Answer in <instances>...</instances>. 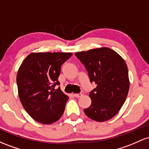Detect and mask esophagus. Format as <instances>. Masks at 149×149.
Instances as JSON below:
<instances>
[{
	"label": "esophagus",
	"mask_w": 149,
	"mask_h": 149,
	"mask_svg": "<svg viewBox=\"0 0 149 149\" xmlns=\"http://www.w3.org/2000/svg\"><path fill=\"white\" fill-rule=\"evenodd\" d=\"M83 95V91H81V92L80 93H78V94H74L73 95H74L75 97H81Z\"/></svg>",
	"instance_id": "esophagus-1"
}]
</instances>
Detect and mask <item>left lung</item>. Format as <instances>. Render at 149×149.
<instances>
[{
  "label": "left lung",
  "instance_id": "obj_1",
  "mask_svg": "<svg viewBox=\"0 0 149 149\" xmlns=\"http://www.w3.org/2000/svg\"><path fill=\"white\" fill-rule=\"evenodd\" d=\"M91 83L97 87L91 91V105L84 109L89 118L104 122L117 114L125 103L130 88L128 68L125 60L107 47L77 52Z\"/></svg>",
  "mask_w": 149,
  "mask_h": 149
}]
</instances>
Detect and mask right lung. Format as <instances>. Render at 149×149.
<instances>
[{"instance_id":"right-lung-1","label":"right lung","mask_w":149,"mask_h":149,"mask_svg":"<svg viewBox=\"0 0 149 149\" xmlns=\"http://www.w3.org/2000/svg\"><path fill=\"white\" fill-rule=\"evenodd\" d=\"M72 53L45 52L28 55L19 67L17 85L22 106L34 120L50 125L63 114L68 97L63 94L58 78L61 65Z\"/></svg>"}]
</instances>
